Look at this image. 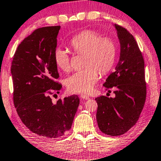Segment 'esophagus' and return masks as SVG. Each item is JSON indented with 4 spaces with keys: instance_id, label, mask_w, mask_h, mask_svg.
<instances>
[{
    "instance_id": "obj_1",
    "label": "esophagus",
    "mask_w": 161,
    "mask_h": 161,
    "mask_svg": "<svg viewBox=\"0 0 161 161\" xmlns=\"http://www.w3.org/2000/svg\"><path fill=\"white\" fill-rule=\"evenodd\" d=\"M80 97L81 99H82V100H88V99L90 98L89 96H87V95H86V94H80Z\"/></svg>"
}]
</instances>
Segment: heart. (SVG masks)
Segmentation results:
<instances>
[{
	"label": "heart",
	"instance_id": "heart-1",
	"mask_svg": "<svg viewBox=\"0 0 161 161\" xmlns=\"http://www.w3.org/2000/svg\"><path fill=\"white\" fill-rule=\"evenodd\" d=\"M70 45L77 54H84V69L75 72L65 80V85L71 93H86L93 89L98 80L99 72L108 73L113 68L116 55L114 41L109 37H102L99 32L88 30L74 36ZM54 61L63 71L71 69L70 56L65 50L55 48Z\"/></svg>",
	"mask_w": 161,
	"mask_h": 161
}]
</instances>
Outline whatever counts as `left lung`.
<instances>
[{
	"label": "left lung",
	"mask_w": 161,
	"mask_h": 161,
	"mask_svg": "<svg viewBox=\"0 0 161 161\" xmlns=\"http://www.w3.org/2000/svg\"><path fill=\"white\" fill-rule=\"evenodd\" d=\"M119 39L121 52L119 63L103 86L114 88V98L97 97V120L104 134L119 136L138 122L146 99L144 61L134 36L124 27L114 24ZM111 93V90H109Z\"/></svg>",
	"instance_id": "obj_1"
}]
</instances>
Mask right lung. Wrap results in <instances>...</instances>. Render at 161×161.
Masks as SVG:
<instances>
[{
    "instance_id": "right-lung-1",
    "label": "right lung",
    "mask_w": 161,
    "mask_h": 161,
    "mask_svg": "<svg viewBox=\"0 0 161 161\" xmlns=\"http://www.w3.org/2000/svg\"><path fill=\"white\" fill-rule=\"evenodd\" d=\"M60 26L34 30L17 47L12 61L14 103L17 114L30 131L56 138L71 129L80 100L77 95L52 100L62 86L54 61Z\"/></svg>"
}]
</instances>
